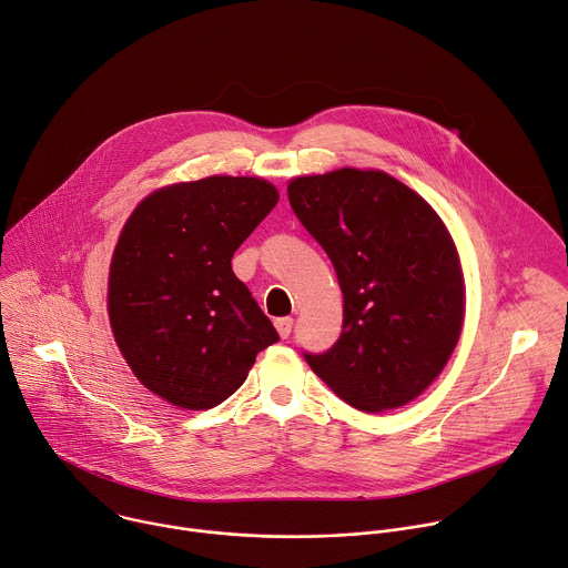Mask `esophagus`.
I'll use <instances>...</instances> for the list:
<instances>
[{
    "mask_svg": "<svg viewBox=\"0 0 568 568\" xmlns=\"http://www.w3.org/2000/svg\"><path fill=\"white\" fill-rule=\"evenodd\" d=\"M274 326H276L278 335H281L283 339H287L290 333H292V326H294V318H292V316H281V318L274 321Z\"/></svg>",
    "mask_w": 568,
    "mask_h": 568,
    "instance_id": "esophagus-1",
    "label": "esophagus"
}]
</instances>
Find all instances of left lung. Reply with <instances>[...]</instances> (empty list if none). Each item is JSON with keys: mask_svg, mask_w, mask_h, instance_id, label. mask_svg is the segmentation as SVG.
I'll return each mask as SVG.
<instances>
[{"mask_svg": "<svg viewBox=\"0 0 568 568\" xmlns=\"http://www.w3.org/2000/svg\"><path fill=\"white\" fill-rule=\"evenodd\" d=\"M287 197L344 292L339 339L303 351L305 362L359 412L412 402L447 364L463 323V272L443 220L379 171L296 178Z\"/></svg>", "mask_w": 568, "mask_h": 568, "instance_id": "obj_1", "label": "left lung"}]
</instances>
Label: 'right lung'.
<instances>
[{"label": "right lung", "mask_w": 568, "mask_h": 568, "mask_svg": "<svg viewBox=\"0 0 568 568\" xmlns=\"http://www.w3.org/2000/svg\"><path fill=\"white\" fill-rule=\"evenodd\" d=\"M258 178H206L145 197L110 267L108 310L132 373L182 409H213L278 342L233 252L276 206Z\"/></svg>", "instance_id": "obj_1"}]
</instances>
